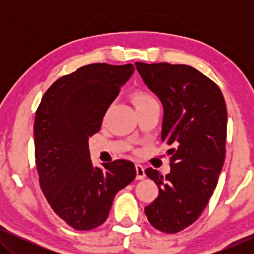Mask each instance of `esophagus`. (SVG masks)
I'll return each instance as SVG.
<instances>
[{
    "label": "esophagus",
    "mask_w": 254,
    "mask_h": 254,
    "mask_svg": "<svg viewBox=\"0 0 254 254\" xmlns=\"http://www.w3.org/2000/svg\"><path fill=\"white\" fill-rule=\"evenodd\" d=\"M135 169H136V179L141 180V179H144L145 177V173H144V166L141 165V164H135Z\"/></svg>",
    "instance_id": "obj_1"
}]
</instances>
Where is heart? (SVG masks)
<instances>
[{
    "instance_id": "b5f03b06",
    "label": "heart",
    "mask_w": 254,
    "mask_h": 254,
    "mask_svg": "<svg viewBox=\"0 0 254 254\" xmlns=\"http://www.w3.org/2000/svg\"><path fill=\"white\" fill-rule=\"evenodd\" d=\"M133 100H134L135 106H136V109L137 107L156 103L154 97H152L150 93L144 91V90H136V91H134L133 92Z\"/></svg>"
}]
</instances>
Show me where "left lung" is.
Listing matches in <instances>:
<instances>
[{
  "label": "left lung",
  "instance_id": "left-lung-1",
  "mask_svg": "<svg viewBox=\"0 0 254 254\" xmlns=\"http://www.w3.org/2000/svg\"><path fill=\"white\" fill-rule=\"evenodd\" d=\"M135 65L163 104L162 141L172 145L170 173L145 170L159 192L144 213L157 230L176 234L200 217L217 185L225 158L227 106L220 88L195 68L166 62Z\"/></svg>",
  "mask_w": 254,
  "mask_h": 254
}]
</instances>
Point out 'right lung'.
<instances>
[{
	"label": "right lung",
	"instance_id": "1",
	"mask_svg": "<svg viewBox=\"0 0 254 254\" xmlns=\"http://www.w3.org/2000/svg\"><path fill=\"white\" fill-rule=\"evenodd\" d=\"M133 71L131 64L83 65L57 79L38 106L34 157L41 190L55 214L76 230L103 224L116 194L136 176L126 159L95 168L88 143Z\"/></svg>",
	"mask_w": 254,
	"mask_h": 254
}]
</instances>
